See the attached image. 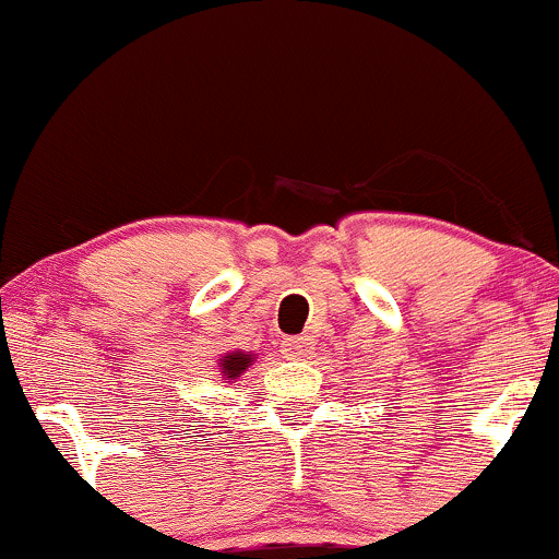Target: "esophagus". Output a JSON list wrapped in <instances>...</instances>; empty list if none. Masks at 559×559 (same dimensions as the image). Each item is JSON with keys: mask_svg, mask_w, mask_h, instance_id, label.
Here are the masks:
<instances>
[{"mask_svg": "<svg viewBox=\"0 0 559 559\" xmlns=\"http://www.w3.org/2000/svg\"><path fill=\"white\" fill-rule=\"evenodd\" d=\"M314 352V338L311 335H296V338L282 341V354L290 359H306Z\"/></svg>", "mask_w": 559, "mask_h": 559, "instance_id": "esophagus-1", "label": "esophagus"}]
</instances>
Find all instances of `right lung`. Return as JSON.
Listing matches in <instances>:
<instances>
[{
	"label": "right lung",
	"mask_w": 559,
	"mask_h": 559,
	"mask_svg": "<svg viewBox=\"0 0 559 559\" xmlns=\"http://www.w3.org/2000/svg\"><path fill=\"white\" fill-rule=\"evenodd\" d=\"M253 362H255L253 352H242V349L226 352V354H221V359H218V373L224 381H237V378L242 376Z\"/></svg>",
	"instance_id": "add662e5"
}]
</instances>
